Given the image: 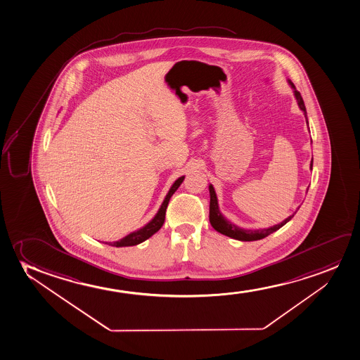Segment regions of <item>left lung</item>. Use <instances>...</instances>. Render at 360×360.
<instances>
[{
  "label": "left lung",
  "instance_id": "1",
  "mask_svg": "<svg viewBox=\"0 0 360 360\" xmlns=\"http://www.w3.org/2000/svg\"><path fill=\"white\" fill-rule=\"evenodd\" d=\"M290 88L293 89L295 93V98H297V103L298 106L302 111H303L304 116L307 118V124H308V117H307V108L304 105L303 98L299 93L298 90L295 89V84L288 79ZM310 169H313V159H311V164H310ZM209 192H210V215H209V219H210V224L214 229L219 232L221 234H224L227 237L231 238L237 239V240H242V242H252V240H259V239L265 238L269 234L274 233L277 229H280L282 226H285L288 221L293 219V215L288 216L287 219H283L281 224H275V226H271L269 229H245L242 227H238L236 224L229 222V219H226L221 211H219V201H217V196H216L215 189L212 187V184L209 186ZM308 192V189H307Z\"/></svg>",
  "mask_w": 360,
  "mask_h": 360
}]
</instances>
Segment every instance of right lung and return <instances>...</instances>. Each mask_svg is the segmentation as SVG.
I'll return each mask as SVG.
<instances>
[{
    "mask_svg": "<svg viewBox=\"0 0 360 360\" xmlns=\"http://www.w3.org/2000/svg\"><path fill=\"white\" fill-rule=\"evenodd\" d=\"M183 181H184V176L178 178L177 181H174L172 187L169 188V191H168L167 195L165 196L164 201H162V204L160 206L158 214L154 216V219L145 224L144 227H141V229H138V231L131 232V233L128 234L126 237H123V238L120 239V240H116V242H112V243H108V245H112V247L117 248L131 247V245L143 243L144 240L150 238L153 234L156 233V232L162 227V224H164L168 201L171 199V196L174 194V192L177 191L178 187L182 184Z\"/></svg>",
    "mask_w": 360,
    "mask_h": 360,
    "instance_id": "right-lung-1",
    "label": "right lung"
}]
</instances>
